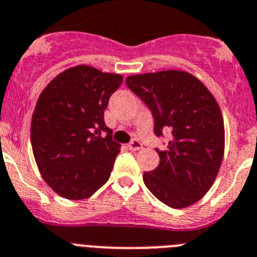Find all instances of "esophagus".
Masks as SVG:
<instances>
[{
	"label": "esophagus",
	"instance_id": "esophagus-1",
	"mask_svg": "<svg viewBox=\"0 0 257 257\" xmlns=\"http://www.w3.org/2000/svg\"><path fill=\"white\" fill-rule=\"evenodd\" d=\"M128 148L131 149V150H140V149H142V144L139 141V140H132V141L129 142L128 144Z\"/></svg>",
	"mask_w": 257,
	"mask_h": 257
}]
</instances>
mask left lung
Segmentation results:
<instances>
[{
  "label": "left lung",
  "instance_id": "obj_1",
  "mask_svg": "<svg viewBox=\"0 0 257 257\" xmlns=\"http://www.w3.org/2000/svg\"><path fill=\"white\" fill-rule=\"evenodd\" d=\"M125 83L149 107L154 133L171 131L158 167L144 183L170 208L197 202L214 183L225 150V126L218 103L201 81L187 72L163 70L129 75Z\"/></svg>",
  "mask_w": 257,
  "mask_h": 257
}]
</instances>
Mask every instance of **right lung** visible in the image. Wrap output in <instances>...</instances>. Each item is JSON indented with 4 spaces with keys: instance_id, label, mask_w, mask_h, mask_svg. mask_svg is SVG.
Returning <instances> with one entry per match:
<instances>
[{
    "instance_id": "right-lung-1",
    "label": "right lung",
    "mask_w": 257,
    "mask_h": 257,
    "mask_svg": "<svg viewBox=\"0 0 257 257\" xmlns=\"http://www.w3.org/2000/svg\"><path fill=\"white\" fill-rule=\"evenodd\" d=\"M122 75L87 65L69 68L40 94L31 121V145L45 183L64 198L94 195L109 179L120 144L104 122L109 96Z\"/></svg>"
}]
</instances>
